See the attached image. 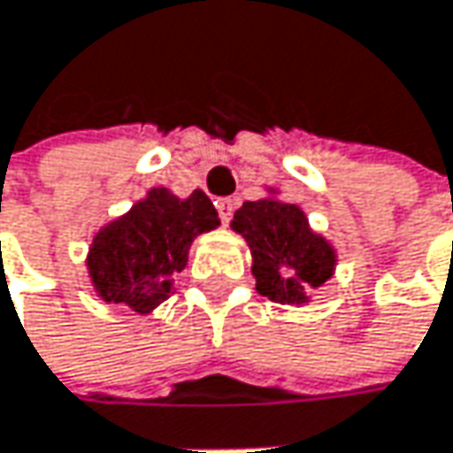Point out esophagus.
I'll return each mask as SVG.
<instances>
[{
	"label": "esophagus",
	"mask_w": 453,
	"mask_h": 453,
	"mask_svg": "<svg viewBox=\"0 0 453 453\" xmlns=\"http://www.w3.org/2000/svg\"><path fill=\"white\" fill-rule=\"evenodd\" d=\"M216 211H219L221 221L226 224V221L232 219V213H234V200H232V198H219V200H216Z\"/></svg>",
	"instance_id": "obj_1"
}]
</instances>
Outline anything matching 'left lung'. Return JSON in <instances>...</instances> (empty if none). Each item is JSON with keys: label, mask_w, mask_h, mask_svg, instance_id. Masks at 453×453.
Segmentation results:
<instances>
[{"label": "left lung", "mask_w": 453, "mask_h": 453, "mask_svg": "<svg viewBox=\"0 0 453 453\" xmlns=\"http://www.w3.org/2000/svg\"><path fill=\"white\" fill-rule=\"evenodd\" d=\"M232 229L242 234L253 255L255 289L279 305H311L312 292L336 271V248L315 232L297 203L281 200L276 188L245 200L234 211Z\"/></svg>", "instance_id": "1"}]
</instances>
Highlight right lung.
Returning a JSON list of instances; mask_svg holds the SVG:
<instances>
[{
	"label": "right lung",
	"instance_id": "obj_1",
	"mask_svg": "<svg viewBox=\"0 0 453 453\" xmlns=\"http://www.w3.org/2000/svg\"><path fill=\"white\" fill-rule=\"evenodd\" d=\"M219 224L203 190L180 198L169 188H150L127 213L93 234L85 268L96 297L127 305L138 315L153 312L172 297L193 240Z\"/></svg>",
	"mask_w": 453,
	"mask_h": 453
}]
</instances>
